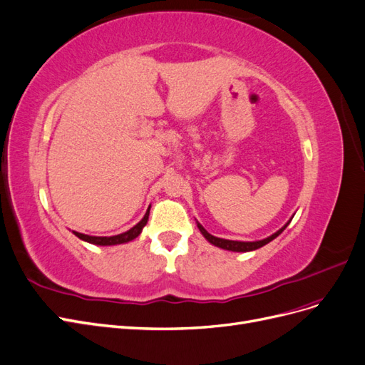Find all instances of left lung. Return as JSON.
I'll return each instance as SVG.
<instances>
[{
  "mask_svg": "<svg viewBox=\"0 0 365 365\" xmlns=\"http://www.w3.org/2000/svg\"><path fill=\"white\" fill-rule=\"evenodd\" d=\"M294 217V216H292ZM292 217L288 220V222H286L279 231H275L274 235H271L269 237H267V239H262V240H256V242H242V240H228V239H220V237H216V236H212L208 233V231L197 222L196 220V224H197V228H200V231H201V235L210 242V244L212 245H215V247H217V248H222V250H227V251H235V252H247V251H254V250H257V248H262L263 245H267V244H269L271 240H274L275 237H277L282 231L289 225V222L292 220Z\"/></svg>",
  "mask_w": 365,
  "mask_h": 365,
  "instance_id": "8db88e82",
  "label": "left lung"
}]
</instances>
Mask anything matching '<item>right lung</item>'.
Listing matches in <instances>:
<instances>
[{"label": "right lung", "mask_w": 365, "mask_h": 365, "mask_svg": "<svg viewBox=\"0 0 365 365\" xmlns=\"http://www.w3.org/2000/svg\"><path fill=\"white\" fill-rule=\"evenodd\" d=\"M149 210H150V207L148 208L146 215L143 216V219L140 220V222H138L137 225H134V227H132L130 230L125 231V233H121V235H117V236H109V237H106V236H88V235L77 233V231H73V233H74L77 237H79V239H82V240L88 242V244H93V245L109 247V245L126 244V242L134 240L135 237H138V236H140V233L143 231V228H145V225L148 224V219H149Z\"/></svg>", "instance_id": "1"}]
</instances>
